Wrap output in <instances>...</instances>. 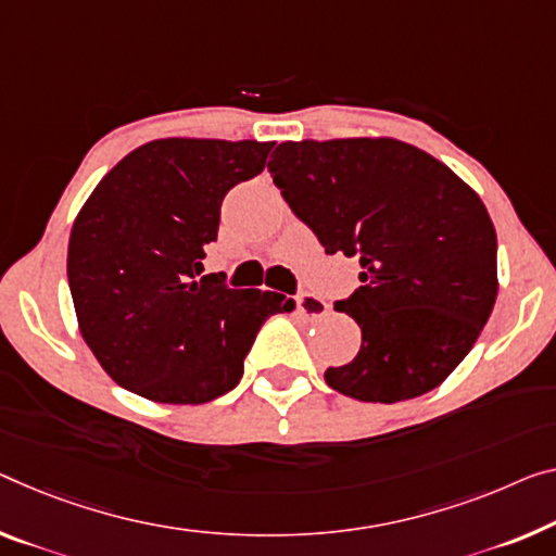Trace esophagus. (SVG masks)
Masks as SVG:
<instances>
[{"label": "esophagus", "mask_w": 556, "mask_h": 556, "mask_svg": "<svg viewBox=\"0 0 556 556\" xmlns=\"http://www.w3.org/2000/svg\"><path fill=\"white\" fill-rule=\"evenodd\" d=\"M298 303V313L305 315V318H323V315L330 313V305L323 301V298L313 295V293H301L295 298Z\"/></svg>", "instance_id": "esophagus-1"}]
</instances>
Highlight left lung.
Listing matches in <instances>:
<instances>
[{
  "mask_svg": "<svg viewBox=\"0 0 556 556\" xmlns=\"http://www.w3.org/2000/svg\"><path fill=\"white\" fill-rule=\"evenodd\" d=\"M290 211L326 253L361 261L336 311L363 332L326 382L361 403H403L447 380L497 301V233L455 170L390 136L283 141L268 161Z\"/></svg>",
  "mask_w": 556,
  "mask_h": 556,
  "instance_id": "obj_1",
  "label": "left lung"
}]
</instances>
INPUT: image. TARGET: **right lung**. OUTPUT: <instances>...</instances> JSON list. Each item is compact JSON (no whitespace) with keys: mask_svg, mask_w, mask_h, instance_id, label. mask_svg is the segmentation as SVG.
Masks as SVG:
<instances>
[{"mask_svg":"<svg viewBox=\"0 0 556 556\" xmlns=\"http://www.w3.org/2000/svg\"><path fill=\"white\" fill-rule=\"evenodd\" d=\"M273 141L170 136L134 149L76 216L66 255L81 338L118 386L203 405L238 386L255 332L290 298L195 280L220 201L266 168Z\"/></svg>","mask_w":556,"mask_h":556,"instance_id":"add662e5","label":"right lung"}]
</instances>
